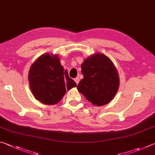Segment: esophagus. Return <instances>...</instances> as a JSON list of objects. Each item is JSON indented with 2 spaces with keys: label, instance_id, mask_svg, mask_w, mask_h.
<instances>
[{
  "label": "esophagus",
  "instance_id": "34e87169",
  "mask_svg": "<svg viewBox=\"0 0 155 155\" xmlns=\"http://www.w3.org/2000/svg\"><path fill=\"white\" fill-rule=\"evenodd\" d=\"M74 80V81H75V83H77V85H78V83H79V78L77 77V78H75Z\"/></svg>",
  "mask_w": 155,
  "mask_h": 155
}]
</instances>
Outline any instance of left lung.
<instances>
[{"instance_id":"1","label":"left lung","mask_w":155,"mask_h":155,"mask_svg":"<svg viewBox=\"0 0 155 155\" xmlns=\"http://www.w3.org/2000/svg\"><path fill=\"white\" fill-rule=\"evenodd\" d=\"M83 78L77 89L94 105L103 106L113 99L119 86V78L114 64L104 54L95 53L81 65Z\"/></svg>"}]
</instances>
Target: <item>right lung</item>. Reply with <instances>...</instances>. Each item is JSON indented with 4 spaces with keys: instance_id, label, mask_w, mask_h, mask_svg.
<instances>
[{
    "instance_id": "1",
    "label": "right lung",
    "mask_w": 155,
    "mask_h": 155,
    "mask_svg": "<svg viewBox=\"0 0 155 155\" xmlns=\"http://www.w3.org/2000/svg\"><path fill=\"white\" fill-rule=\"evenodd\" d=\"M28 80L35 99L47 105L55 104L65 95L66 89L77 87L67 70L61 65L58 55L45 53L30 67Z\"/></svg>"
}]
</instances>
